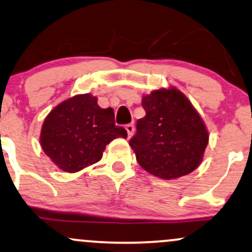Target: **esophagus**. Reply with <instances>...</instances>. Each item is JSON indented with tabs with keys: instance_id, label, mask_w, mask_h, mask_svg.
Returning a JSON list of instances; mask_svg holds the SVG:
<instances>
[{
	"instance_id": "34e87169",
	"label": "esophagus",
	"mask_w": 252,
	"mask_h": 252,
	"mask_svg": "<svg viewBox=\"0 0 252 252\" xmlns=\"http://www.w3.org/2000/svg\"><path fill=\"white\" fill-rule=\"evenodd\" d=\"M126 132H128L129 137H131V136L134 135V132H135V126H134V124H126Z\"/></svg>"
}]
</instances>
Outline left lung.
Listing matches in <instances>:
<instances>
[{"instance_id": "obj_1", "label": "left lung", "mask_w": 252, "mask_h": 252, "mask_svg": "<svg viewBox=\"0 0 252 252\" xmlns=\"http://www.w3.org/2000/svg\"><path fill=\"white\" fill-rule=\"evenodd\" d=\"M147 115L138 120L129 144L138 164L162 180H176L198 168L209 143L201 115L177 88H162L142 97Z\"/></svg>"}]
</instances>
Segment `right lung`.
<instances>
[{
    "label": "right lung",
    "mask_w": 252,
    "mask_h": 252,
    "mask_svg": "<svg viewBox=\"0 0 252 252\" xmlns=\"http://www.w3.org/2000/svg\"><path fill=\"white\" fill-rule=\"evenodd\" d=\"M115 124L113 108L102 109L92 94L75 95L57 104L42 124L39 143L57 168L77 172L102 158L107 144L126 138Z\"/></svg>",
    "instance_id": "right-lung-1"
}]
</instances>
